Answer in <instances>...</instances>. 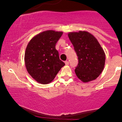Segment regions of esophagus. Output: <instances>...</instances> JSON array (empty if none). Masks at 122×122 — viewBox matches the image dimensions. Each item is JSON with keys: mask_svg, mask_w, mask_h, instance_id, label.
<instances>
[{"mask_svg": "<svg viewBox=\"0 0 122 122\" xmlns=\"http://www.w3.org/2000/svg\"><path fill=\"white\" fill-rule=\"evenodd\" d=\"M65 64L66 65H69V62H68V61H66L65 62Z\"/></svg>", "mask_w": 122, "mask_h": 122, "instance_id": "obj_1", "label": "esophagus"}]
</instances>
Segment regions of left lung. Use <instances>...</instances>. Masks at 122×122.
I'll use <instances>...</instances> for the list:
<instances>
[{"label": "left lung", "instance_id": "obj_1", "mask_svg": "<svg viewBox=\"0 0 122 122\" xmlns=\"http://www.w3.org/2000/svg\"><path fill=\"white\" fill-rule=\"evenodd\" d=\"M78 56L75 70L81 81L88 82L99 76L104 68L106 54L97 39L89 32L79 31L68 34Z\"/></svg>", "mask_w": 122, "mask_h": 122}]
</instances>
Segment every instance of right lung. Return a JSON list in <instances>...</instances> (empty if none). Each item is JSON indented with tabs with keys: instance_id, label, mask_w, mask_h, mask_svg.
<instances>
[{
	"instance_id": "1",
	"label": "right lung",
	"mask_w": 122,
	"mask_h": 122,
	"mask_svg": "<svg viewBox=\"0 0 122 122\" xmlns=\"http://www.w3.org/2000/svg\"><path fill=\"white\" fill-rule=\"evenodd\" d=\"M62 34V31H45L34 36L27 44L25 66L29 75L39 83H50L65 65L55 47Z\"/></svg>"
}]
</instances>
